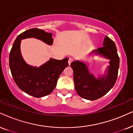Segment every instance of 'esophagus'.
Returning <instances> with one entry per match:
<instances>
[{
  "label": "esophagus",
  "instance_id": "1",
  "mask_svg": "<svg viewBox=\"0 0 133 133\" xmlns=\"http://www.w3.org/2000/svg\"><path fill=\"white\" fill-rule=\"evenodd\" d=\"M73 58H69V61H68V63H69V65H70V64H71V63L72 61H73Z\"/></svg>",
  "mask_w": 133,
  "mask_h": 133
}]
</instances>
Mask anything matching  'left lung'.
<instances>
[{
    "label": "left lung",
    "mask_w": 133,
    "mask_h": 133,
    "mask_svg": "<svg viewBox=\"0 0 133 133\" xmlns=\"http://www.w3.org/2000/svg\"><path fill=\"white\" fill-rule=\"evenodd\" d=\"M101 48L94 50L90 55L100 56L109 60L104 74L96 77L90 73L86 63L78 61H73L70 66L74 72L75 88L82 98L94 101L107 94L115 85L119 69L118 55L115 43L109 37L105 36Z\"/></svg>",
    "instance_id": "8db88e82"
}]
</instances>
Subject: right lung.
Here are the masks:
<instances>
[{
	"instance_id": "1",
	"label": "right lung",
	"mask_w": 133,
	"mask_h": 133,
	"mask_svg": "<svg viewBox=\"0 0 133 133\" xmlns=\"http://www.w3.org/2000/svg\"><path fill=\"white\" fill-rule=\"evenodd\" d=\"M53 34L43 30L32 28L19 34L10 53L9 65L14 81L20 90L36 97L50 95L56 86L58 79L68 66V58L62 60L50 58L39 67L28 64L21 53V40L35 38L48 45L53 43Z\"/></svg>"
}]
</instances>
